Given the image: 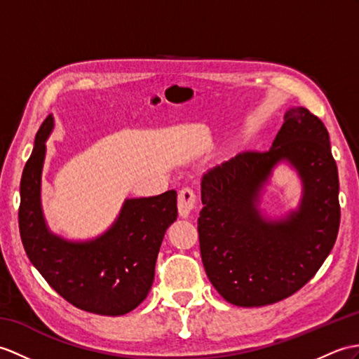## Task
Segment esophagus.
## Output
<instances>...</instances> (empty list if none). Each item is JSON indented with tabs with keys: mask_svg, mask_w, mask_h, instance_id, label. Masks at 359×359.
Segmentation results:
<instances>
[{
	"mask_svg": "<svg viewBox=\"0 0 359 359\" xmlns=\"http://www.w3.org/2000/svg\"><path fill=\"white\" fill-rule=\"evenodd\" d=\"M177 208L180 217H188V215L193 212L197 208V194L193 188L183 187L179 191V198H177Z\"/></svg>",
	"mask_w": 359,
	"mask_h": 359,
	"instance_id": "34e87169",
	"label": "esophagus"
}]
</instances>
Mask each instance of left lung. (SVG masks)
Returning <instances> with one entry per match:
<instances>
[{"label":"left lung","instance_id":"8db88e82","mask_svg":"<svg viewBox=\"0 0 359 359\" xmlns=\"http://www.w3.org/2000/svg\"><path fill=\"white\" fill-rule=\"evenodd\" d=\"M299 171L304 197L285 219H266L259 193L273 166ZM338 168L324 123L289 108L268 151H245L202 177L200 254L208 278L228 303L257 307L302 289L330 254L339 229Z\"/></svg>","mask_w":359,"mask_h":359}]
</instances>
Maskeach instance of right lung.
<instances>
[{
    "mask_svg": "<svg viewBox=\"0 0 359 359\" xmlns=\"http://www.w3.org/2000/svg\"><path fill=\"white\" fill-rule=\"evenodd\" d=\"M52 130L50 114L22 170L18 211L22 246L48 285L74 307L97 315L128 313L151 289L163 236L177 219V193L171 189L154 197L127 198L111 228L93 240L55 236L41 208V174Z\"/></svg>",
    "mask_w": 359,
    "mask_h": 359,
    "instance_id": "obj_1",
    "label": "right lung"
}]
</instances>
